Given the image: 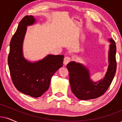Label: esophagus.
Here are the masks:
<instances>
[{"label":"esophagus","mask_w":122,"mask_h":122,"mask_svg":"<svg viewBox=\"0 0 122 122\" xmlns=\"http://www.w3.org/2000/svg\"><path fill=\"white\" fill-rule=\"evenodd\" d=\"M70 61H71V58L70 57L65 56L64 59V64L65 65H66L68 64L69 62H70Z\"/></svg>","instance_id":"34e87169"}]
</instances>
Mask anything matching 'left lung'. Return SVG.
I'll use <instances>...</instances> for the list:
<instances>
[{
    "instance_id": "8db88e82",
    "label": "left lung",
    "mask_w": 122,
    "mask_h": 122,
    "mask_svg": "<svg viewBox=\"0 0 122 122\" xmlns=\"http://www.w3.org/2000/svg\"><path fill=\"white\" fill-rule=\"evenodd\" d=\"M110 41L108 70L104 79L101 81H92L88 69L79 63L72 61L67 65L71 89L79 99L86 100L99 97L105 93L112 83L117 70V48L114 40L110 39Z\"/></svg>"
}]
</instances>
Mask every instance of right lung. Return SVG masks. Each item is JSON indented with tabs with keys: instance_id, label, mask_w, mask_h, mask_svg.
<instances>
[{
	"instance_id": "right-lung-1",
	"label": "right lung",
	"mask_w": 122,
	"mask_h": 122,
	"mask_svg": "<svg viewBox=\"0 0 122 122\" xmlns=\"http://www.w3.org/2000/svg\"><path fill=\"white\" fill-rule=\"evenodd\" d=\"M35 21L33 16H26L18 24L10 42L8 64L10 77L18 91L33 97H39L50 87L51 79L63 66V55H48L34 63L28 62L22 55V43L26 26Z\"/></svg>"
}]
</instances>
